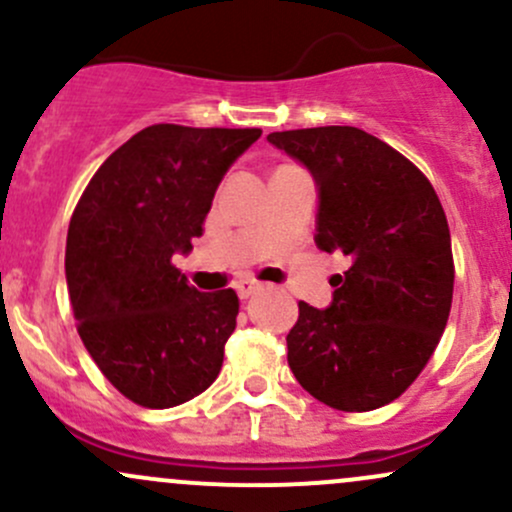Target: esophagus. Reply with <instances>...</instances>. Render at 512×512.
Wrapping results in <instances>:
<instances>
[{
    "label": "esophagus",
    "mask_w": 512,
    "mask_h": 512,
    "mask_svg": "<svg viewBox=\"0 0 512 512\" xmlns=\"http://www.w3.org/2000/svg\"><path fill=\"white\" fill-rule=\"evenodd\" d=\"M235 289H238L240 299H250L252 294H257V291H260V284L252 282V279H243V282H238V286H235Z\"/></svg>",
    "instance_id": "obj_1"
}]
</instances>
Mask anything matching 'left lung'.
Listing matches in <instances>:
<instances>
[{
    "mask_svg": "<svg viewBox=\"0 0 512 512\" xmlns=\"http://www.w3.org/2000/svg\"><path fill=\"white\" fill-rule=\"evenodd\" d=\"M318 184L316 243L350 260L325 311L299 303L286 335L296 381L330 408L364 413L418 379L452 308L445 209L408 157L355 126L269 133Z\"/></svg>",
    "mask_w": 512,
    "mask_h": 512,
    "instance_id": "1",
    "label": "left lung"
}]
</instances>
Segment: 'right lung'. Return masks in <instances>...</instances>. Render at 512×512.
Returning a JSON list of instances; mask_svg holds the SVG:
<instances>
[{
    "label": "right lung",
    "instance_id": "add662e5",
    "mask_svg": "<svg viewBox=\"0 0 512 512\" xmlns=\"http://www.w3.org/2000/svg\"><path fill=\"white\" fill-rule=\"evenodd\" d=\"M260 136L155 123L106 157L77 201L65 247L77 333L138 406L192 401L221 372L238 294H201L172 257L192 250L223 174Z\"/></svg>",
    "mask_w": 512,
    "mask_h": 512
}]
</instances>
